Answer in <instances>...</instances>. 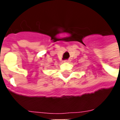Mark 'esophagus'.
Here are the masks:
<instances>
[{
	"label": "esophagus",
	"instance_id": "esophagus-1",
	"mask_svg": "<svg viewBox=\"0 0 120 120\" xmlns=\"http://www.w3.org/2000/svg\"><path fill=\"white\" fill-rule=\"evenodd\" d=\"M64 62H70V60H69V59H68V60H65Z\"/></svg>",
	"mask_w": 120,
	"mask_h": 120
}]
</instances>
